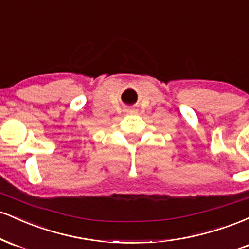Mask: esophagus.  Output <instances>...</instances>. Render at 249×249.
Returning <instances> with one entry per match:
<instances>
[{"label": "esophagus", "instance_id": "1", "mask_svg": "<svg viewBox=\"0 0 249 249\" xmlns=\"http://www.w3.org/2000/svg\"><path fill=\"white\" fill-rule=\"evenodd\" d=\"M127 112H128V113H133L134 111H127Z\"/></svg>", "mask_w": 249, "mask_h": 249}]
</instances>
